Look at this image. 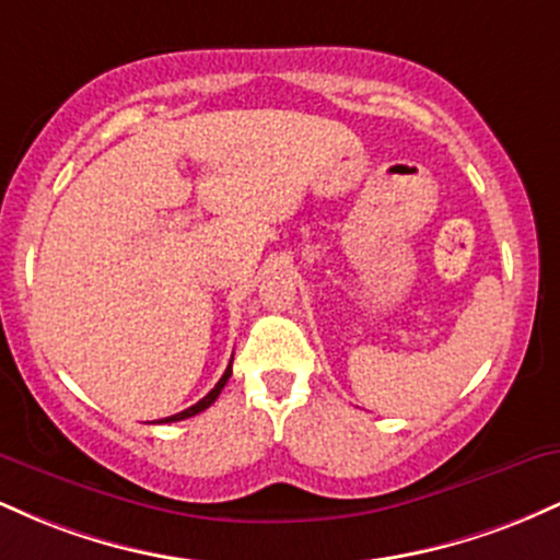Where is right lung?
<instances>
[{
    "label": "right lung",
    "mask_w": 560,
    "mask_h": 560,
    "mask_svg": "<svg viewBox=\"0 0 560 560\" xmlns=\"http://www.w3.org/2000/svg\"><path fill=\"white\" fill-rule=\"evenodd\" d=\"M229 376H231V363H229V369L223 371V376L218 378V384L213 389L208 392V395L202 397V400H199L197 405H191V408H186V410H182V413H176V416H168V419H158L155 423H171V421H184V419H191V416H197V413H202L205 408H210V405H213L215 400H218V395H221V389L226 387V382H229Z\"/></svg>",
    "instance_id": "add662e5"
}]
</instances>
